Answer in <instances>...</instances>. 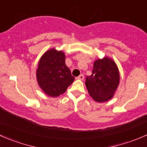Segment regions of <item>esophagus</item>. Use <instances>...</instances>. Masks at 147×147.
Masks as SVG:
<instances>
[{
	"mask_svg": "<svg viewBox=\"0 0 147 147\" xmlns=\"http://www.w3.org/2000/svg\"><path fill=\"white\" fill-rule=\"evenodd\" d=\"M76 78L77 79H79V80H84V74H81V75L78 76V77H76Z\"/></svg>",
	"mask_w": 147,
	"mask_h": 147,
	"instance_id": "obj_1",
	"label": "esophagus"
}]
</instances>
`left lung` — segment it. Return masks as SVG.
Returning <instances> with one entry per match:
<instances>
[{
	"label": "left lung",
	"mask_w": 147,
	"mask_h": 147,
	"mask_svg": "<svg viewBox=\"0 0 147 147\" xmlns=\"http://www.w3.org/2000/svg\"><path fill=\"white\" fill-rule=\"evenodd\" d=\"M119 84V72L115 62L109 58L96 60L92 74L87 76L85 84L94 101L101 103L114 96Z\"/></svg>",
	"instance_id": "obj_1"
}]
</instances>
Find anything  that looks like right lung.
I'll return each instance as SVG.
<instances>
[{
	"mask_svg": "<svg viewBox=\"0 0 147 147\" xmlns=\"http://www.w3.org/2000/svg\"><path fill=\"white\" fill-rule=\"evenodd\" d=\"M63 52L53 49L46 51L38 63L36 77L38 85L47 95L59 96L74 82V77L65 63Z\"/></svg>",
	"mask_w": 147,
	"mask_h": 147,
	"instance_id": "1",
	"label": "right lung"
}]
</instances>
